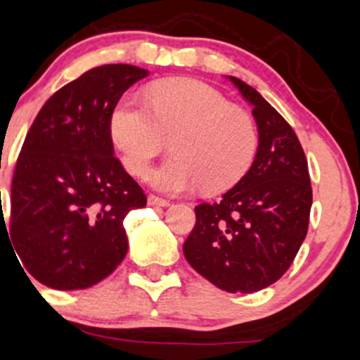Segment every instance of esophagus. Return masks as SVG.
Returning a JSON list of instances; mask_svg holds the SVG:
<instances>
[{
    "instance_id": "esophagus-1",
    "label": "esophagus",
    "mask_w": 360,
    "mask_h": 360,
    "mask_svg": "<svg viewBox=\"0 0 360 360\" xmlns=\"http://www.w3.org/2000/svg\"><path fill=\"white\" fill-rule=\"evenodd\" d=\"M147 202H149V206H160V207L170 206L169 200L161 199V197H158V195H149L147 197Z\"/></svg>"
}]
</instances>
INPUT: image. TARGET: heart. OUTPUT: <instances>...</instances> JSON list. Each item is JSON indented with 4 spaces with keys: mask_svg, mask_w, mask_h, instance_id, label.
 <instances>
[{
    "mask_svg": "<svg viewBox=\"0 0 360 360\" xmlns=\"http://www.w3.org/2000/svg\"><path fill=\"white\" fill-rule=\"evenodd\" d=\"M150 106L124 94L110 115V136L124 167L143 176L170 140L174 156L149 174L154 188L169 193L224 191L243 179L257 150V127L217 89L197 79H169L150 89Z\"/></svg>",
    "mask_w": 360,
    "mask_h": 360,
    "instance_id": "b5f03b06",
    "label": "heart"
}]
</instances>
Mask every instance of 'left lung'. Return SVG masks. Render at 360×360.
Returning a JSON list of instances; mask_svg holds the SVG:
<instances>
[{"instance_id":"obj_1","label":"left lung","mask_w":360,"mask_h":360,"mask_svg":"<svg viewBox=\"0 0 360 360\" xmlns=\"http://www.w3.org/2000/svg\"><path fill=\"white\" fill-rule=\"evenodd\" d=\"M252 106L257 150L240 183L214 204L195 207L184 241L188 263L229 293H254L277 282L304 243L312 204L307 160L293 127L241 79L226 76Z\"/></svg>"}]
</instances>
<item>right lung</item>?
<instances>
[{"mask_svg":"<svg viewBox=\"0 0 360 360\" xmlns=\"http://www.w3.org/2000/svg\"><path fill=\"white\" fill-rule=\"evenodd\" d=\"M147 76V69L127 63L86 70L46 101L26 134L8 231L3 213L0 224L26 271L44 286L85 290L126 257L122 221L147 197L115 158L110 115L122 94Z\"/></svg>","mask_w":360,"mask_h":360,"instance_id":"obj_1","label":"right lung"}]
</instances>
